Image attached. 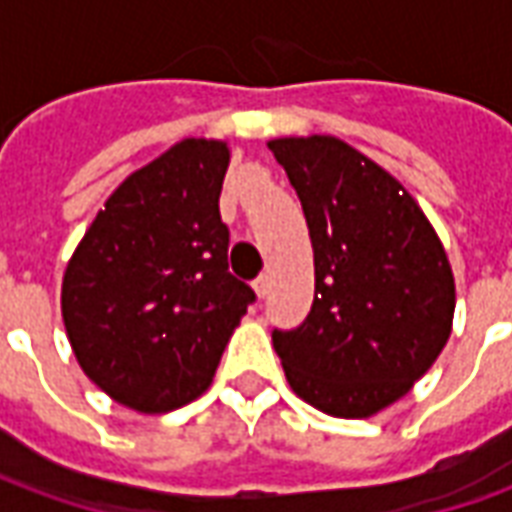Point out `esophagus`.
Masks as SVG:
<instances>
[{"label":"esophagus","instance_id":"1","mask_svg":"<svg viewBox=\"0 0 512 512\" xmlns=\"http://www.w3.org/2000/svg\"><path fill=\"white\" fill-rule=\"evenodd\" d=\"M266 290H268V277L266 274H260V277L255 279V293L263 299V296H266Z\"/></svg>","mask_w":512,"mask_h":512}]
</instances>
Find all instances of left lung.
Masks as SVG:
<instances>
[{"label": "left lung", "instance_id": "obj_1", "mask_svg": "<svg viewBox=\"0 0 512 512\" xmlns=\"http://www.w3.org/2000/svg\"><path fill=\"white\" fill-rule=\"evenodd\" d=\"M310 227L315 299L274 329L293 392L332 417L362 419L428 373L450 337L455 282L439 235L376 161L334 136L268 142Z\"/></svg>", "mask_w": 512, "mask_h": 512}]
</instances>
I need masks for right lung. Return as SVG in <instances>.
I'll return each instance as SVG.
<instances>
[{
  "label": "right lung",
  "mask_w": 512,
  "mask_h": 512,
  "mask_svg": "<svg viewBox=\"0 0 512 512\" xmlns=\"http://www.w3.org/2000/svg\"><path fill=\"white\" fill-rule=\"evenodd\" d=\"M227 164L224 142L169 147L120 183L65 268L73 354L123 406L158 414L202 395L257 299L227 268Z\"/></svg>",
  "instance_id": "right-lung-1"
}]
</instances>
